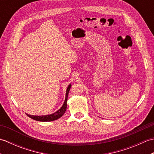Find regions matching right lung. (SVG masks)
I'll list each match as a JSON object with an SVG mask.
<instances>
[{"label": "right lung", "mask_w": 154, "mask_h": 154, "mask_svg": "<svg viewBox=\"0 0 154 154\" xmlns=\"http://www.w3.org/2000/svg\"><path fill=\"white\" fill-rule=\"evenodd\" d=\"M71 87V85L69 84L67 88L66 94H65V99L63 106H61L60 109H59L55 112L51 114H48V115H43V116H34V115H30V114H26V115L30 118H31L32 119H34L35 120H38V121H42V122H50V121H54L60 119V117H61L63 115L65 110H66L67 97H68L69 91L70 90Z\"/></svg>", "instance_id": "1"}]
</instances>
